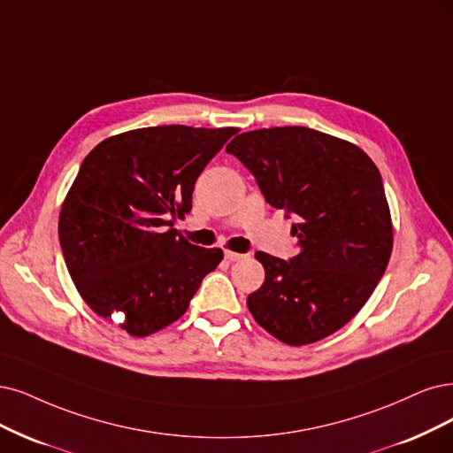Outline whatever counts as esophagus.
Here are the masks:
<instances>
[{
    "mask_svg": "<svg viewBox=\"0 0 453 453\" xmlns=\"http://www.w3.org/2000/svg\"><path fill=\"white\" fill-rule=\"evenodd\" d=\"M224 256H226V259H227L229 263H235V261H242V259H246V256H244V254L231 252V250H226Z\"/></svg>",
    "mask_w": 453,
    "mask_h": 453,
    "instance_id": "1",
    "label": "esophagus"
}]
</instances>
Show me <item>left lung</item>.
<instances>
[{
  "instance_id": "8db88e82",
  "label": "left lung",
  "mask_w": 453,
  "mask_h": 453,
  "mask_svg": "<svg viewBox=\"0 0 453 453\" xmlns=\"http://www.w3.org/2000/svg\"><path fill=\"white\" fill-rule=\"evenodd\" d=\"M226 150L273 207L298 220L293 259L256 254L265 281L246 300L250 313L293 347L330 336L362 310L390 261L394 227L377 165L358 145L306 127L250 130Z\"/></svg>"
}]
</instances>
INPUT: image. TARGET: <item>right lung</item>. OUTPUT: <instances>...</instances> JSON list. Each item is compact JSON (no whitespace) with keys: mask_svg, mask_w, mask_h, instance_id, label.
I'll return each instance as SVG.
<instances>
[{"mask_svg":"<svg viewBox=\"0 0 453 453\" xmlns=\"http://www.w3.org/2000/svg\"><path fill=\"white\" fill-rule=\"evenodd\" d=\"M237 132L136 128L83 158L61 205L59 242L80 296L96 315L116 323L121 312L117 325L143 338L188 310L224 252L194 246L172 226L190 212L196 179Z\"/></svg>","mask_w":453,"mask_h":453,"instance_id":"obj_1","label":"right lung"}]
</instances>
